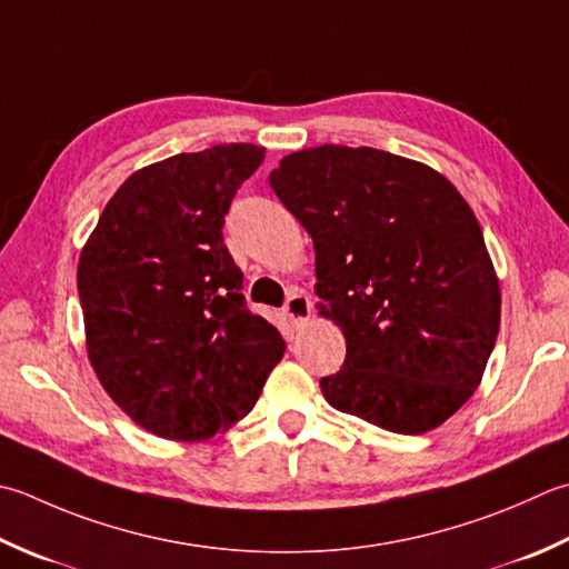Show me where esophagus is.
I'll return each mask as SVG.
<instances>
[{"instance_id":"esophagus-1","label":"esophagus","mask_w":569,"mask_h":569,"mask_svg":"<svg viewBox=\"0 0 569 569\" xmlns=\"http://www.w3.org/2000/svg\"><path fill=\"white\" fill-rule=\"evenodd\" d=\"M283 316L291 320L293 326L308 320V316H310V298L303 291H298V288H293V291L288 293V300H286V306H283Z\"/></svg>"}]
</instances>
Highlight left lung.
Wrapping results in <instances>:
<instances>
[{"label": "left lung", "instance_id": "8db88e82", "mask_svg": "<svg viewBox=\"0 0 569 569\" xmlns=\"http://www.w3.org/2000/svg\"><path fill=\"white\" fill-rule=\"evenodd\" d=\"M316 247V296L348 355L328 405L395 433L443 425L473 395L500 326L481 227L431 167L375 148L288 154L269 174Z\"/></svg>", "mask_w": 569, "mask_h": 569}]
</instances>
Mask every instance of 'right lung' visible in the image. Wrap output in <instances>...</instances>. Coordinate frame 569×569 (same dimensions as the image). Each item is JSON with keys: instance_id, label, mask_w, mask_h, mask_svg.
I'll use <instances>...</instances> for the list:
<instances>
[{"instance_id": "right-lung-1", "label": "right lung", "mask_w": 569, "mask_h": 569, "mask_svg": "<svg viewBox=\"0 0 569 569\" xmlns=\"http://www.w3.org/2000/svg\"><path fill=\"white\" fill-rule=\"evenodd\" d=\"M249 142L182 152L130 174L78 261L88 358L126 415L199 441L247 417L286 342L243 298L224 214L259 170Z\"/></svg>"}]
</instances>
